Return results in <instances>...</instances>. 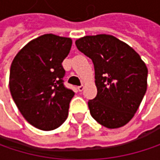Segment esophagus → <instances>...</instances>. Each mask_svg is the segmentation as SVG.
I'll use <instances>...</instances> for the list:
<instances>
[{
    "label": "esophagus",
    "mask_w": 160,
    "mask_h": 160,
    "mask_svg": "<svg viewBox=\"0 0 160 160\" xmlns=\"http://www.w3.org/2000/svg\"><path fill=\"white\" fill-rule=\"evenodd\" d=\"M83 89H84V87H83V85H80L78 87V90H79V92H82L83 91Z\"/></svg>",
    "instance_id": "34e87169"
}]
</instances>
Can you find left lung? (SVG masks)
<instances>
[{
    "mask_svg": "<svg viewBox=\"0 0 160 160\" xmlns=\"http://www.w3.org/2000/svg\"><path fill=\"white\" fill-rule=\"evenodd\" d=\"M76 46L94 67L97 94L88 101L92 117L109 129L124 126L145 94V64L133 49L111 35L86 36L76 41Z\"/></svg>",
    "mask_w": 160,
    "mask_h": 160,
    "instance_id": "1",
    "label": "left lung"
}]
</instances>
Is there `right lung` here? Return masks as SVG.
Instances as JSON below:
<instances>
[{
  "instance_id": "right-lung-1",
  "label": "right lung",
  "mask_w": 160,
  "mask_h": 160,
  "mask_svg": "<svg viewBox=\"0 0 160 160\" xmlns=\"http://www.w3.org/2000/svg\"><path fill=\"white\" fill-rule=\"evenodd\" d=\"M71 45L69 38L45 34L21 49L11 65L12 97L26 120L40 130H54L68 118L75 92L64 84L62 62Z\"/></svg>"
}]
</instances>
